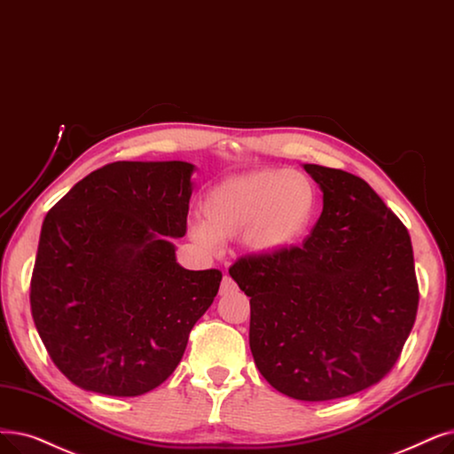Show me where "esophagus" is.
<instances>
[{
  "label": "esophagus",
  "mask_w": 454,
  "mask_h": 454,
  "mask_svg": "<svg viewBox=\"0 0 454 454\" xmlns=\"http://www.w3.org/2000/svg\"><path fill=\"white\" fill-rule=\"evenodd\" d=\"M235 289V282L230 278V276H224L223 282H221V294H226L230 291Z\"/></svg>",
  "instance_id": "obj_1"
}]
</instances>
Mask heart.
I'll use <instances>...</instances> for the list:
<instances>
[{
  "instance_id": "1",
  "label": "heart",
  "mask_w": 454,
  "mask_h": 454,
  "mask_svg": "<svg viewBox=\"0 0 454 454\" xmlns=\"http://www.w3.org/2000/svg\"><path fill=\"white\" fill-rule=\"evenodd\" d=\"M315 209L317 187L308 174L286 168L252 170L230 176L204 194L202 224L191 228V238L216 250L219 241L243 235L255 254H278L304 238Z\"/></svg>"
}]
</instances>
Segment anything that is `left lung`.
<instances>
[{"instance_id": "8db88e82", "label": "left lung", "mask_w": 454, "mask_h": 454, "mask_svg": "<svg viewBox=\"0 0 454 454\" xmlns=\"http://www.w3.org/2000/svg\"><path fill=\"white\" fill-rule=\"evenodd\" d=\"M323 213L301 247L230 267L250 297V350L263 379L299 401H332L380 382L419 304L406 226L358 176L304 165Z\"/></svg>"}]
</instances>
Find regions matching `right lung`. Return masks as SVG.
<instances>
[{
  "mask_svg": "<svg viewBox=\"0 0 454 454\" xmlns=\"http://www.w3.org/2000/svg\"><path fill=\"white\" fill-rule=\"evenodd\" d=\"M192 170L185 161L109 163L48 211L31 315L75 386L137 397L178 367L223 280L219 269H184L168 239L187 231Z\"/></svg>",
  "mask_w": 454,
  "mask_h": 454,
  "instance_id": "1",
  "label": "right lung"
}]
</instances>
